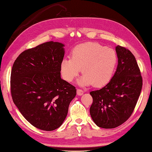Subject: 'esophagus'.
I'll list each match as a JSON object with an SVG mask.
<instances>
[{
	"mask_svg": "<svg viewBox=\"0 0 152 152\" xmlns=\"http://www.w3.org/2000/svg\"><path fill=\"white\" fill-rule=\"evenodd\" d=\"M77 94L79 96H81L83 94V91L80 88H77Z\"/></svg>",
	"mask_w": 152,
	"mask_h": 152,
	"instance_id": "34e87169",
	"label": "esophagus"
}]
</instances>
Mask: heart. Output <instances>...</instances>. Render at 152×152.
<instances>
[{"label": "heart", "mask_w": 152, "mask_h": 152, "mask_svg": "<svg viewBox=\"0 0 152 152\" xmlns=\"http://www.w3.org/2000/svg\"><path fill=\"white\" fill-rule=\"evenodd\" d=\"M117 63L115 51L97 42H86L73 49L71 58L60 64L61 73L67 82H72L81 72L79 84L100 87L110 81Z\"/></svg>", "instance_id": "1"}]
</instances>
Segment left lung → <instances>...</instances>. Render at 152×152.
<instances>
[{"label":"left lung","mask_w":152,"mask_h":152,"mask_svg":"<svg viewBox=\"0 0 152 152\" xmlns=\"http://www.w3.org/2000/svg\"><path fill=\"white\" fill-rule=\"evenodd\" d=\"M117 70L107 84L91 91L90 107L92 120L99 127L113 129L128 120L133 113L142 87V77L136 58L128 48L118 45Z\"/></svg>","instance_id":"obj_1"}]
</instances>
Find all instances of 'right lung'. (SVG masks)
Segmentation results:
<instances>
[{
    "instance_id": "1",
    "label": "right lung",
    "mask_w": 152,
    "mask_h": 152,
    "mask_svg": "<svg viewBox=\"0 0 152 152\" xmlns=\"http://www.w3.org/2000/svg\"><path fill=\"white\" fill-rule=\"evenodd\" d=\"M64 45L46 42L19 55L12 68L10 91L14 103L35 127L51 131L61 125L77 90L61 79Z\"/></svg>"
}]
</instances>
